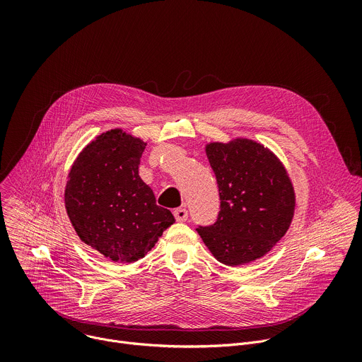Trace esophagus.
Instances as JSON below:
<instances>
[{
	"label": "esophagus",
	"mask_w": 362,
	"mask_h": 362,
	"mask_svg": "<svg viewBox=\"0 0 362 362\" xmlns=\"http://www.w3.org/2000/svg\"><path fill=\"white\" fill-rule=\"evenodd\" d=\"M173 215H175V218H176L177 222H186V221H187V216H189V214H187V211H186L185 208L175 209V211H173Z\"/></svg>",
	"instance_id": "1"
}]
</instances>
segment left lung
I'll return each mask as SVG.
<instances>
[{
  "mask_svg": "<svg viewBox=\"0 0 362 362\" xmlns=\"http://www.w3.org/2000/svg\"><path fill=\"white\" fill-rule=\"evenodd\" d=\"M216 176L221 211L197 232L216 259L229 267L249 264L268 253L289 229L295 192L275 154L249 139L206 144Z\"/></svg>",
  "mask_w": 362,
  "mask_h": 362,
  "instance_id": "8db88e82",
  "label": "left lung"
}]
</instances>
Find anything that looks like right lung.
Returning <instances> with one entry per match:
<instances>
[{"label":"right lung","mask_w":362,"mask_h":362,"mask_svg":"<svg viewBox=\"0 0 362 362\" xmlns=\"http://www.w3.org/2000/svg\"><path fill=\"white\" fill-rule=\"evenodd\" d=\"M146 143L122 129L101 133L74 160L64 192L78 238L107 259L132 264L175 223L140 179Z\"/></svg>","instance_id":"obj_1"}]
</instances>
